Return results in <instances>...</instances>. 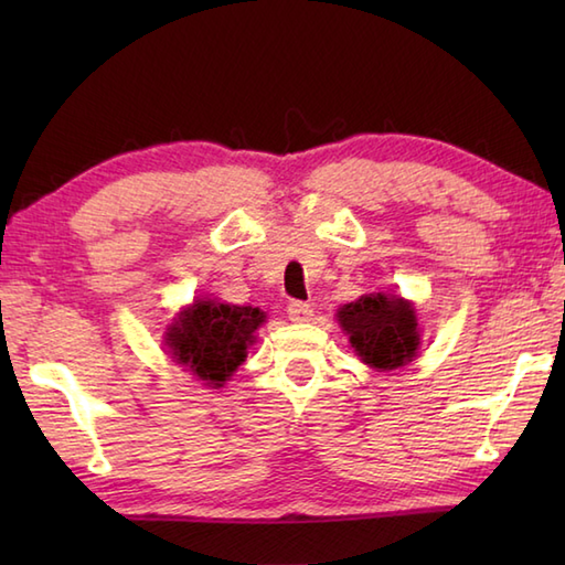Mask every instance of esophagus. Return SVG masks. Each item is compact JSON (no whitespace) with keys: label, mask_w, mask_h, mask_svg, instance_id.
Here are the masks:
<instances>
[{"label":"esophagus","mask_w":565,"mask_h":565,"mask_svg":"<svg viewBox=\"0 0 565 565\" xmlns=\"http://www.w3.org/2000/svg\"><path fill=\"white\" fill-rule=\"evenodd\" d=\"M286 316H289L294 322H308L310 318H313V308L303 301H291L289 308H286Z\"/></svg>","instance_id":"34e87169"}]
</instances>
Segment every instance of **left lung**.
Instances as JSON below:
<instances>
[{
    "label": "left lung",
    "mask_w": 565,
    "mask_h": 565,
    "mask_svg": "<svg viewBox=\"0 0 565 565\" xmlns=\"http://www.w3.org/2000/svg\"><path fill=\"white\" fill-rule=\"evenodd\" d=\"M340 328L364 364L393 371L417 356L419 328L413 303L391 294H366L338 310Z\"/></svg>",
    "instance_id": "obj_1"
}]
</instances>
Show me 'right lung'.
Returning <instances> with one entry per match:
<instances>
[{
	"label": "right lung",
	"instance_id": "obj_1",
	"mask_svg": "<svg viewBox=\"0 0 565 565\" xmlns=\"http://www.w3.org/2000/svg\"><path fill=\"white\" fill-rule=\"evenodd\" d=\"M264 320L267 316L259 308L199 298L167 328L164 342L177 364L206 386L221 388L247 359L255 330Z\"/></svg>",
	"mask_w": 565,
	"mask_h": 565
}]
</instances>
